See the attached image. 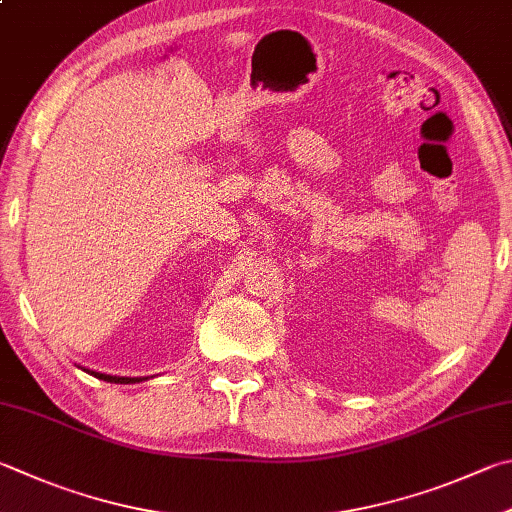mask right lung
<instances>
[{
    "label": "right lung",
    "instance_id": "1",
    "mask_svg": "<svg viewBox=\"0 0 512 512\" xmlns=\"http://www.w3.org/2000/svg\"><path fill=\"white\" fill-rule=\"evenodd\" d=\"M80 369H85V367H80ZM87 374H91V376H96V378H100V380H107V383H118V385H132V383H141V380H147V378H143V376H136V378H132V376H111V374H100V371H94V369H85Z\"/></svg>",
    "mask_w": 512,
    "mask_h": 512
}]
</instances>
